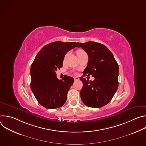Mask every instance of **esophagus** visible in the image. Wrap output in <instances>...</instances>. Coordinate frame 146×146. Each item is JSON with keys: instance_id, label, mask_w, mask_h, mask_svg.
<instances>
[{"instance_id": "1", "label": "esophagus", "mask_w": 146, "mask_h": 146, "mask_svg": "<svg viewBox=\"0 0 146 146\" xmlns=\"http://www.w3.org/2000/svg\"><path fill=\"white\" fill-rule=\"evenodd\" d=\"M79 78L78 77H74V81H77V80H79Z\"/></svg>"}]
</instances>
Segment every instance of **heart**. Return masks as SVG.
Wrapping results in <instances>:
<instances>
[{"label": "heart", "instance_id": "b5f03b06", "mask_svg": "<svg viewBox=\"0 0 146 146\" xmlns=\"http://www.w3.org/2000/svg\"><path fill=\"white\" fill-rule=\"evenodd\" d=\"M86 53V52L84 51V50H78L77 51V56L78 55H81V54H85Z\"/></svg>", "mask_w": 146, "mask_h": 146}]
</instances>
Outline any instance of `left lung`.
Instances as JSON below:
<instances>
[{"label": "left lung", "instance_id": "obj_1", "mask_svg": "<svg viewBox=\"0 0 146 146\" xmlns=\"http://www.w3.org/2000/svg\"><path fill=\"white\" fill-rule=\"evenodd\" d=\"M88 54V65L83 76L92 75L94 81L82 77V88L80 91L81 100L88 107L100 108L109 103L118 87V65L111 52L102 44L88 41L78 43Z\"/></svg>", "mask_w": 146, "mask_h": 146}]
</instances>
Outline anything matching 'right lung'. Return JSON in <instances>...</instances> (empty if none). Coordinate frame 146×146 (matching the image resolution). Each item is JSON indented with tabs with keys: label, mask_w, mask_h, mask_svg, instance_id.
Returning <instances> with one entry per match:
<instances>
[{
	"label": "right lung",
	"mask_w": 146,
	"mask_h": 146,
	"mask_svg": "<svg viewBox=\"0 0 146 146\" xmlns=\"http://www.w3.org/2000/svg\"><path fill=\"white\" fill-rule=\"evenodd\" d=\"M75 47H79L75 42L57 41L48 44L38 52L31 65V90L37 102L47 109L59 108L66 101L74 79L65 76L59 80L55 72L62 67L66 54Z\"/></svg>",
	"instance_id": "1"
}]
</instances>
